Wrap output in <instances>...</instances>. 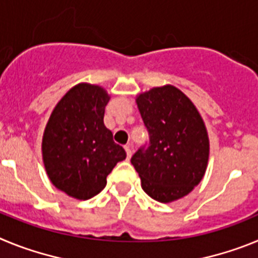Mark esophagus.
I'll return each mask as SVG.
<instances>
[{"label": "esophagus", "instance_id": "esophagus-1", "mask_svg": "<svg viewBox=\"0 0 258 258\" xmlns=\"http://www.w3.org/2000/svg\"><path fill=\"white\" fill-rule=\"evenodd\" d=\"M125 151H126L127 159H131V156H132V147H131V145L125 146Z\"/></svg>", "mask_w": 258, "mask_h": 258}]
</instances>
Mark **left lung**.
I'll use <instances>...</instances> for the list:
<instances>
[{"label":"left lung","mask_w":258,"mask_h":258,"mask_svg":"<svg viewBox=\"0 0 258 258\" xmlns=\"http://www.w3.org/2000/svg\"><path fill=\"white\" fill-rule=\"evenodd\" d=\"M149 141L132 156L142 188L161 203L186 197L202 181L209 156L206 125L181 90L166 85L137 98Z\"/></svg>","instance_id":"8db88e82"}]
</instances>
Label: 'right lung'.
Instances as JSON below:
<instances>
[{
  "instance_id": "right-lung-1",
  "label": "right lung",
  "mask_w": 258,
  "mask_h": 258,
  "mask_svg": "<svg viewBox=\"0 0 258 258\" xmlns=\"http://www.w3.org/2000/svg\"><path fill=\"white\" fill-rule=\"evenodd\" d=\"M108 94L89 84L72 88L56 104L45 127L42 156L50 181L80 200L101 192L107 175L126 157L104 126Z\"/></svg>"
}]
</instances>
